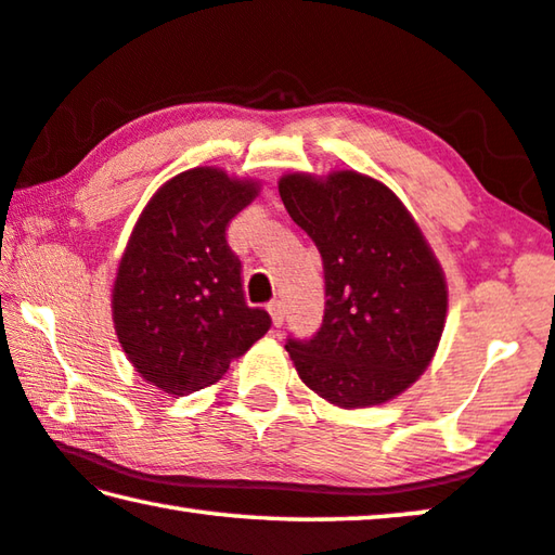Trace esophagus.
I'll return each instance as SVG.
<instances>
[{
  "label": "esophagus",
  "instance_id": "1",
  "mask_svg": "<svg viewBox=\"0 0 555 555\" xmlns=\"http://www.w3.org/2000/svg\"><path fill=\"white\" fill-rule=\"evenodd\" d=\"M267 311L271 313V321H274L276 328H281V323H284V304H281L279 298H274V301H269Z\"/></svg>",
  "mask_w": 555,
  "mask_h": 555
}]
</instances>
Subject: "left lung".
Listing matches in <instances>:
<instances>
[{
    "instance_id": "obj_1",
    "label": "left lung",
    "mask_w": 555,
    "mask_h": 555,
    "mask_svg": "<svg viewBox=\"0 0 555 555\" xmlns=\"http://www.w3.org/2000/svg\"><path fill=\"white\" fill-rule=\"evenodd\" d=\"M279 195L313 240L325 279L321 328L286 340L298 375L338 408L388 402L435 356L447 315L442 269L383 182L296 172L281 178Z\"/></svg>"
}]
</instances>
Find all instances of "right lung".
Wrapping results in <instances>:
<instances>
[{
	"instance_id": "obj_1",
	"label": "right lung",
	"mask_w": 555,
	"mask_h": 555,
	"mask_svg": "<svg viewBox=\"0 0 555 555\" xmlns=\"http://www.w3.org/2000/svg\"><path fill=\"white\" fill-rule=\"evenodd\" d=\"M257 192L195 167L165 182L138 219L113 286V323L135 371L165 392L217 383L271 328L267 311L246 306L242 261L227 242Z\"/></svg>"
}]
</instances>
